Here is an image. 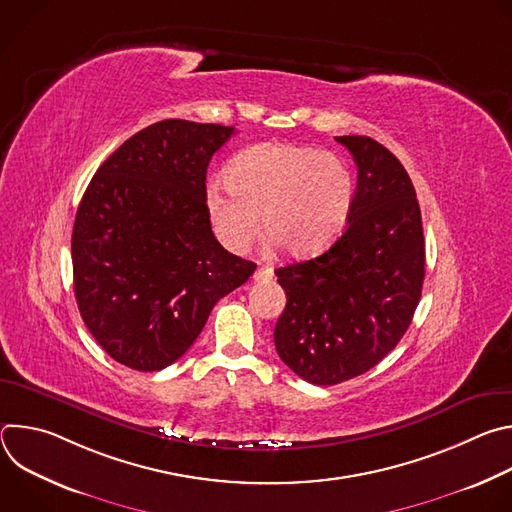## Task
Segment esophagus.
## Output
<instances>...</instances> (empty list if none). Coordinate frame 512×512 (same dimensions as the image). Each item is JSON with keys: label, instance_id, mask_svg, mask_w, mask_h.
Wrapping results in <instances>:
<instances>
[{"label": "esophagus", "instance_id": "obj_1", "mask_svg": "<svg viewBox=\"0 0 512 512\" xmlns=\"http://www.w3.org/2000/svg\"><path fill=\"white\" fill-rule=\"evenodd\" d=\"M253 277H255V281H269L273 277V269L271 267H259Z\"/></svg>", "mask_w": 512, "mask_h": 512}]
</instances>
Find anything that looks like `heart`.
I'll return each mask as SVG.
<instances>
[{
    "mask_svg": "<svg viewBox=\"0 0 512 512\" xmlns=\"http://www.w3.org/2000/svg\"><path fill=\"white\" fill-rule=\"evenodd\" d=\"M229 188L212 184L206 210L229 251H245L261 231L291 257L324 251L342 231L354 200V178L342 158L308 145L261 143L229 168Z\"/></svg>",
    "mask_w": 512,
    "mask_h": 512,
    "instance_id": "1",
    "label": "heart"
}]
</instances>
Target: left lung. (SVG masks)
Listing matches in <instances>:
<instances>
[{"label":"left lung","mask_w":512,"mask_h":512,"mask_svg":"<svg viewBox=\"0 0 512 512\" xmlns=\"http://www.w3.org/2000/svg\"><path fill=\"white\" fill-rule=\"evenodd\" d=\"M358 180L346 229L322 255L275 269L285 310L279 358L312 385L373 369L407 332L421 298L425 241L413 182L379 141L342 135Z\"/></svg>","instance_id":"left-lung-1"}]
</instances>
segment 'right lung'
I'll list each match as a JSON object with an SVG mask.
<instances>
[{
  "mask_svg": "<svg viewBox=\"0 0 512 512\" xmlns=\"http://www.w3.org/2000/svg\"><path fill=\"white\" fill-rule=\"evenodd\" d=\"M235 127L164 119L137 131L93 176L72 227L79 312L103 350L162 371L255 263L216 241L206 168Z\"/></svg>",
  "mask_w": 512,
  "mask_h": 512,
  "instance_id": "1",
  "label": "right lung"
}]
</instances>
